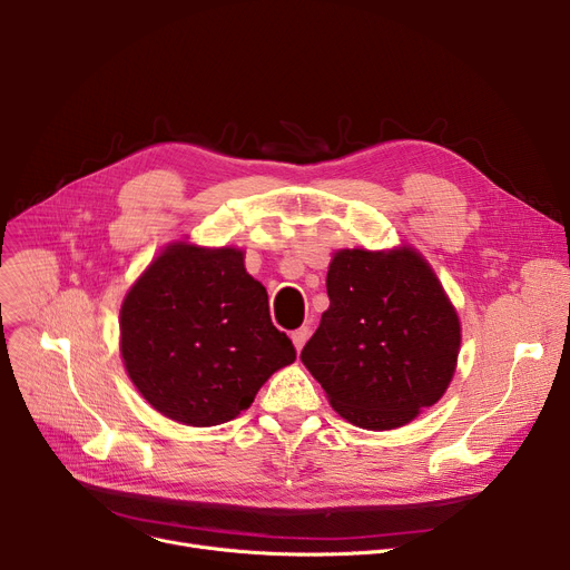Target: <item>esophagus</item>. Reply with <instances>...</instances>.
I'll list each match as a JSON object with an SVG mask.
<instances>
[{
  "label": "esophagus",
  "mask_w": 570,
  "mask_h": 570,
  "mask_svg": "<svg viewBox=\"0 0 570 570\" xmlns=\"http://www.w3.org/2000/svg\"><path fill=\"white\" fill-rule=\"evenodd\" d=\"M309 335H312L309 327H297V331L291 335V340H293V344H295L297 351H303V346H305V342L309 340Z\"/></svg>",
  "instance_id": "1"
}]
</instances>
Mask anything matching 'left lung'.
I'll return each mask as SVG.
<instances>
[{"mask_svg":"<svg viewBox=\"0 0 570 570\" xmlns=\"http://www.w3.org/2000/svg\"><path fill=\"white\" fill-rule=\"evenodd\" d=\"M331 307L301 357L333 409L365 430H395L441 400L460 353V318L413 249H342Z\"/></svg>","mask_w":570,"mask_h":570,"instance_id":"left-lung-1","label":"left lung"}]
</instances>
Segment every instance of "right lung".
Returning a JSON list of instances; mask_svg holds the SVG:
<instances>
[{"mask_svg":"<svg viewBox=\"0 0 570 570\" xmlns=\"http://www.w3.org/2000/svg\"><path fill=\"white\" fill-rule=\"evenodd\" d=\"M119 351L140 395L170 421L213 428L252 406L295 361L243 252L170 245L127 293Z\"/></svg>","mask_w":570,"mask_h":570,"instance_id":"1","label":"right lung"}]
</instances>
